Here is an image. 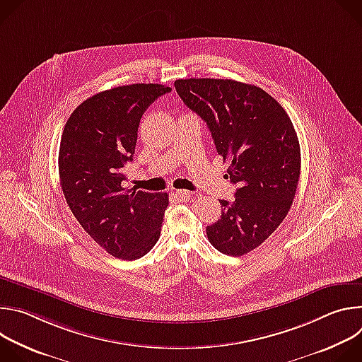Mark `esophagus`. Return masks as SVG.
<instances>
[{
    "mask_svg": "<svg viewBox=\"0 0 362 362\" xmlns=\"http://www.w3.org/2000/svg\"><path fill=\"white\" fill-rule=\"evenodd\" d=\"M175 196L180 202H187L192 197V192H189V190H176Z\"/></svg>",
    "mask_w": 362,
    "mask_h": 362,
    "instance_id": "34e87169",
    "label": "esophagus"
}]
</instances>
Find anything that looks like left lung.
I'll use <instances>...</instances> for the list:
<instances>
[{"instance_id":"obj_1","label":"left lung","mask_w":362,"mask_h":362,"mask_svg":"<svg viewBox=\"0 0 362 362\" xmlns=\"http://www.w3.org/2000/svg\"><path fill=\"white\" fill-rule=\"evenodd\" d=\"M175 87L185 105L208 124L216 150L238 185L235 200H219L221 219L206 228L222 253L242 256L267 240L286 218L300 173L293 124L261 87L235 80L187 78Z\"/></svg>"}]
</instances>
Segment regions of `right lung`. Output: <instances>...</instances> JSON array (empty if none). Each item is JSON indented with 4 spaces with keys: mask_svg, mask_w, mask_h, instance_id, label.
I'll use <instances>...</instances> for the list:
<instances>
[{
    "mask_svg": "<svg viewBox=\"0 0 362 362\" xmlns=\"http://www.w3.org/2000/svg\"><path fill=\"white\" fill-rule=\"evenodd\" d=\"M172 88L130 84L97 93L69 117L59 150L60 183L81 228L123 261L144 256L159 240L168 193L126 190L146 109Z\"/></svg>",
    "mask_w": 362,
    "mask_h": 362,
    "instance_id": "1",
    "label": "right lung"
}]
</instances>
